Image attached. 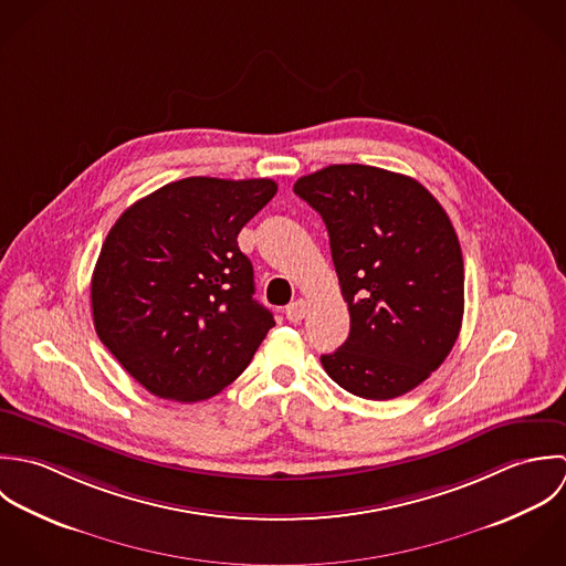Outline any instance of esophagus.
I'll list each match as a JSON object with an SVG mask.
<instances>
[{
    "label": "esophagus",
    "instance_id": "34e87169",
    "mask_svg": "<svg viewBox=\"0 0 566 566\" xmlns=\"http://www.w3.org/2000/svg\"><path fill=\"white\" fill-rule=\"evenodd\" d=\"M286 319L289 322H293V324H300L302 319H304V315H306V300H295V302H291L289 306H286Z\"/></svg>",
    "mask_w": 566,
    "mask_h": 566
}]
</instances>
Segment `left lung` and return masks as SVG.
Returning <instances> with one entry per match:
<instances>
[{"mask_svg":"<svg viewBox=\"0 0 566 566\" xmlns=\"http://www.w3.org/2000/svg\"><path fill=\"white\" fill-rule=\"evenodd\" d=\"M295 195L331 235L349 335L322 356L328 376L367 400L424 382L459 337L463 258L449 214L416 179L335 164L297 179Z\"/></svg>","mask_w":566,"mask_h":566,"instance_id":"1","label":"left lung"}]
</instances>
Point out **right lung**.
<instances>
[{
  "label": "right lung",
  "mask_w": 566,
  "mask_h": 566,
  "mask_svg": "<svg viewBox=\"0 0 566 566\" xmlns=\"http://www.w3.org/2000/svg\"><path fill=\"white\" fill-rule=\"evenodd\" d=\"M275 192L273 179L188 177L133 203L107 233L92 277L94 326L150 394L217 396L275 326L235 240Z\"/></svg>",
  "instance_id": "add662e5"
}]
</instances>
